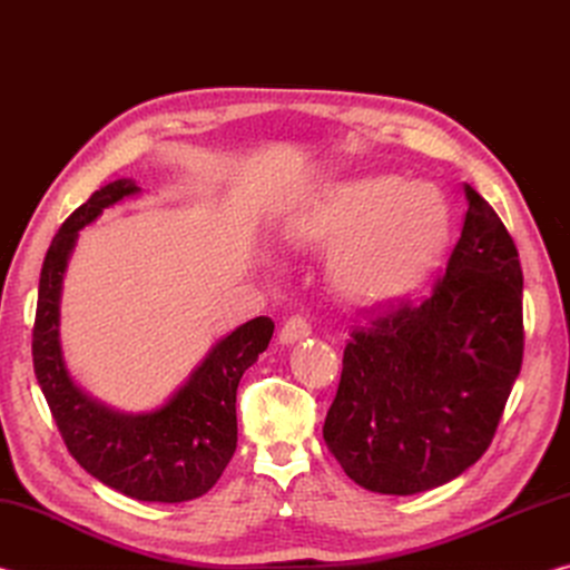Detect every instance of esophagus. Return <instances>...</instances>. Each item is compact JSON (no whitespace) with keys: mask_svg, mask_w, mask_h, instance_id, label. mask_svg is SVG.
Wrapping results in <instances>:
<instances>
[{"mask_svg":"<svg viewBox=\"0 0 570 570\" xmlns=\"http://www.w3.org/2000/svg\"><path fill=\"white\" fill-rule=\"evenodd\" d=\"M308 334H312V324H308L304 316H292V320L282 326V332H278V342L296 344V342L306 340Z\"/></svg>","mask_w":570,"mask_h":570,"instance_id":"esophagus-1","label":"esophagus"}]
</instances>
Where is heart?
Masks as SVG:
<instances>
[{
  "label": "heart",
  "mask_w": 570,
  "mask_h": 570,
  "mask_svg": "<svg viewBox=\"0 0 570 570\" xmlns=\"http://www.w3.org/2000/svg\"><path fill=\"white\" fill-rule=\"evenodd\" d=\"M298 246H334V278L356 302L414 292L440 264L450 210L438 188L377 176L336 183L294 220Z\"/></svg>",
  "instance_id": "obj_1"
}]
</instances>
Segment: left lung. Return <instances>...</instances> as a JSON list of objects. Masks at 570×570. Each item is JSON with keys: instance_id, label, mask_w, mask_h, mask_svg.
<instances>
[{"instance_id": "1", "label": "left lung", "mask_w": 570, "mask_h": 570, "mask_svg": "<svg viewBox=\"0 0 570 570\" xmlns=\"http://www.w3.org/2000/svg\"><path fill=\"white\" fill-rule=\"evenodd\" d=\"M445 276L352 332L324 442L356 485L414 495L482 458L523 364V272L503 220L465 186Z\"/></svg>"}]
</instances>
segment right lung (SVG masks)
Instances as JSON below:
<instances>
[{
    "mask_svg": "<svg viewBox=\"0 0 570 570\" xmlns=\"http://www.w3.org/2000/svg\"><path fill=\"white\" fill-rule=\"evenodd\" d=\"M140 188L130 178L95 190L47 248L32 330L35 374L70 455L118 493L142 503H186L206 495L236 452V390L274 334L256 316L224 336L173 397L150 412H118L92 400L67 372L60 344V296L80 228Z\"/></svg>",
    "mask_w": 570,
    "mask_h": 570,
    "instance_id": "add662e5",
    "label": "right lung"
}]
</instances>
